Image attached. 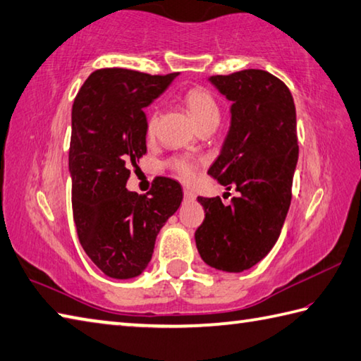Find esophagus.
I'll return each mask as SVG.
<instances>
[{"label":"esophagus","instance_id":"1","mask_svg":"<svg viewBox=\"0 0 361 361\" xmlns=\"http://www.w3.org/2000/svg\"><path fill=\"white\" fill-rule=\"evenodd\" d=\"M183 197H185V199H186V200H189V202L195 200V194H194L192 190H190V189H188V188L183 189Z\"/></svg>","mask_w":361,"mask_h":361}]
</instances>
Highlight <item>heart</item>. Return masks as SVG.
I'll use <instances>...</instances> for the list:
<instances>
[{"label": "heart", "mask_w": 361, "mask_h": 361, "mask_svg": "<svg viewBox=\"0 0 361 361\" xmlns=\"http://www.w3.org/2000/svg\"><path fill=\"white\" fill-rule=\"evenodd\" d=\"M183 102H185L189 114L192 116V118L195 120L200 128L209 122H217L219 116H221V109H219V103L216 100V97L211 94L207 87H202V86L190 87L189 90H186L185 97H183ZM157 120H158L157 114H153L150 118H148V123H147L148 136H152L154 133ZM167 164L172 171L178 173L181 178L190 180L194 176L195 164L188 158L175 157L169 161Z\"/></svg>", "instance_id": "heart-1"}]
</instances>
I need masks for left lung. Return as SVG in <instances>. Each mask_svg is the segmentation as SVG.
I'll return each mask as SVG.
<instances>
[{"mask_svg":"<svg viewBox=\"0 0 361 361\" xmlns=\"http://www.w3.org/2000/svg\"><path fill=\"white\" fill-rule=\"evenodd\" d=\"M209 81L233 104L230 131L208 173L239 195L228 207L221 197H197L204 219L195 243L211 267L243 272L271 252L291 204L299 157L295 106L286 84L266 70Z\"/></svg>","mask_w":361,"mask_h":361,"instance_id":"left-lung-1","label":"left lung"}]
</instances>
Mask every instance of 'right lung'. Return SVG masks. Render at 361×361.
I'll list each match as a JSON object with an SVG mask.
<instances>
[{
    "label": "right lung",
    "instance_id": "1",
    "mask_svg": "<svg viewBox=\"0 0 361 361\" xmlns=\"http://www.w3.org/2000/svg\"><path fill=\"white\" fill-rule=\"evenodd\" d=\"M178 73L100 68L72 108L68 171L78 238L112 279H133L150 263L154 241L183 200L180 183L157 176L145 195L126 189L130 167L147 153V108Z\"/></svg>",
    "mask_w": 361,
    "mask_h": 361
}]
</instances>
